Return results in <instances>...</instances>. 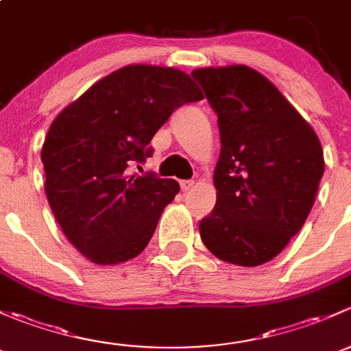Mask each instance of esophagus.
Segmentation results:
<instances>
[{"label":"esophagus","mask_w":351,"mask_h":351,"mask_svg":"<svg viewBox=\"0 0 351 351\" xmlns=\"http://www.w3.org/2000/svg\"><path fill=\"white\" fill-rule=\"evenodd\" d=\"M191 187H194V180H180V189L189 191Z\"/></svg>","instance_id":"1"}]
</instances>
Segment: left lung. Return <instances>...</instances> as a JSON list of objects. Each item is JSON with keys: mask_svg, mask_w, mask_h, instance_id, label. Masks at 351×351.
Listing matches in <instances>:
<instances>
[{"mask_svg": "<svg viewBox=\"0 0 351 351\" xmlns=\"http://www.w3.org/2000/svg\"><path fill=\"white\" fill-rule=\"evenodd\" d=\"M218 114L216 204L201 219L206 248L225 262L256 267L302 228L324 172L311 125L260 72L247 66L193 71Z\"/></svg>", "mask_w": 351, "mask_h": 351, "instance_id": "8db88e82", "label": "left lung"}]
</instances>
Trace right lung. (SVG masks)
Masks as SVG:
<instances>
[{"instance_id":"right-lung-1","label":"right lung","mask_w":351,"mask_h":351,"mask_svg":"<svg viewBox=\"0 0 351 351\" xmlns=\"http://www.w3.org/2000/svg\"><path fill=\"white\" fill-rule=\"evenodd\" d=\"M182 71L126 66L69 104L42 147L45 193L72 245L99 265L126 262L149 245L174 179L130 176L152 157L155 133L186 103L201 101Z\"/></svg>"}]
</instances>
